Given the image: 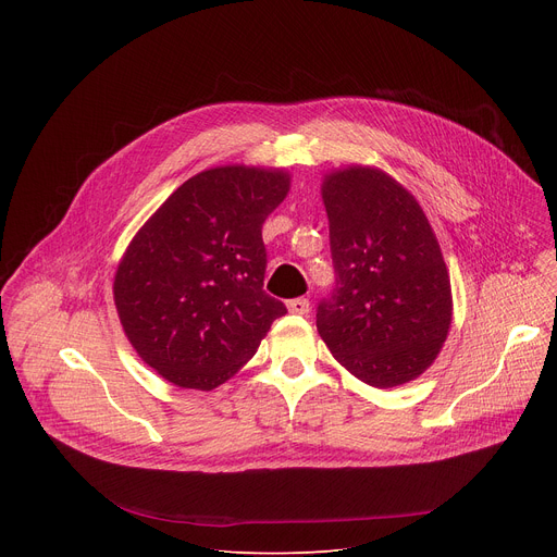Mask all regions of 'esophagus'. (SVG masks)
Returning a JSON list of instances; mask_svg holds the SVG:
<instances>
[{"label": "esophagus", "instance_id": "1", "mask_svg": "<svg viewBox=\"0 0 557 557\" xmlns=\"http://www.w3.org/2000/svg\"><path fill=\"white\" fill-rule=\"evenodd\" d=\"M286 306H288V310H290L293 314H301V317H306V314L310 312V301H308L306 297H297V299H290Z\"/></svg>", "mask_w": 557, "mask_h": 557}]
</instances>
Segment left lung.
Wrapping results in <instances>:
<instances>
[{
	"label": "left lung",
	"mask_w": 557,
	"mask_h": 557,
	"mask_svg": "<svg viewBox=\"0 0 557 557\" xmlns=\"http://www.w3.org/2000/svg\"><path fill=\"white\" fill-rule=\"evenodd\" d=\"M337 286L317 306L333 357L374 387L414 381L451 326L449 273L417 198L389 174L350 165L324 176Z\"/></svg>",
	"instance_id": "1"
}]
</instances>
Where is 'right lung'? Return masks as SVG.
Listing matches in <instances>:
<instances>
[{
  "label": "right lung",
  "instance_id": "add662e5",
  "mask_svg": "<svg viewBox=\"0 0 557 557\" xmlns=\"http://www.w3.org/2000/svg\"><path fill=\"white\" fill-rule=\"evenodd\" d=\"M288 189L284 170L211 168L132 237L114 275L116 312L138 357L170 383L218 387L286 312L262 288V224Z\"/></svg>",
  "mask_w": 557,
  "mask_h": 557
}]
</instances>
